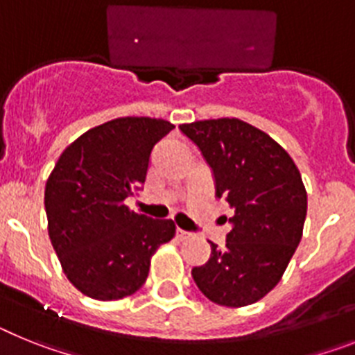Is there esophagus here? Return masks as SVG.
<instances>
[{
    "instance_id": "34e87169",
    "label": "esophagus",
    "mask_w": 355,
    "mask_h": 355,
    "mask_svg": "<svg viewBox=\"0 0 355 355\" xmlns=\"http://www.w3.org/2000/svg\"><path fill=\"white\" fill-rule=\"evenodd\" d=\"M189 236H191V232H187V230H182V229H178V227H177V237L180 239V241L187 239Z\"/></svg>"
}]
</instances>
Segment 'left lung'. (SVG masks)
<instances>
[{"label": "left lung", "mask_w": 355, "mask_h": 355, "mask_svg": "<svg viewBox=\"0 0 355 355\" xmlns=\"http://www.w3.org/2000/svg\"><path fill=\"white\" fill-rule=\"evenodd\" d=\"M200 150L214 178L216 198L234 211L225 248L191 275L220 306L254 304L279 284L302 239L307 193L284 148L241 119H207L178 126Z\"/></svg>", "instance_id": "left-lung-1"}]
</instances>
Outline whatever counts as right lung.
Wrapping results in <instances>:
<instances>
[{
  "mask_svg": "<svg viewBox=\"0 0 355 355\" xmlns=\"http://www.w3.org/2000/svg\"><path fill=\"white\" fill-rule=\"evenodd\" d=\"M173 128L164 119H112L71 143L49 175V239L69 282L87 297L119 300L137 291L152 255L173 239V221L125 205L143 189L153 146Z\"/></svg>",
  "mask_w": 355,
  "mask_h": 355,
  "instance_id": "add662e5",
  "label": "right lung"
}]
</instances>
